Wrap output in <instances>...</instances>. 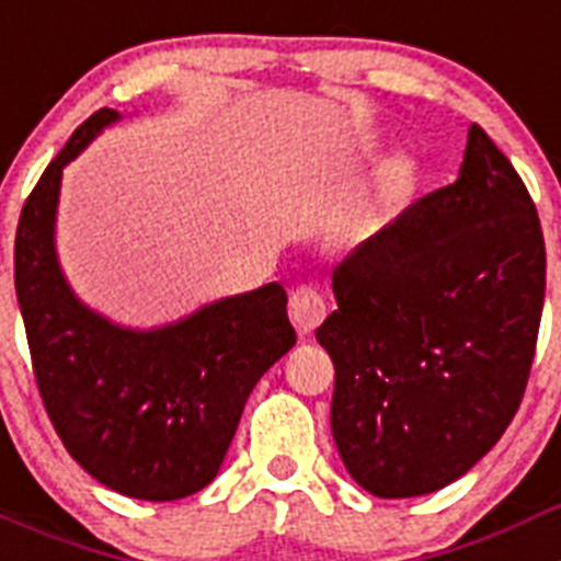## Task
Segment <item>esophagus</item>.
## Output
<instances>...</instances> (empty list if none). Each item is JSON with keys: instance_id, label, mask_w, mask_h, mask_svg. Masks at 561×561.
Returning <instances> with one entry per match:
<instances>
[{"instance_id": "34e87169", "label": "esophagus", "mask_w": 561, "mask_h": 561, "mask_svg": "<svg viewBox=\"0 0 561 561\" xmlns=\"http://www.w3.org/2000/svg\"><path fill=\"white\" fill-rule=\"evenodd\" d=\"M325 314H329V306H325V297L314 289V286H297L289 295V317L297 331L311 334L317 325L323 323Z\"/></svg>"}]
</instances>
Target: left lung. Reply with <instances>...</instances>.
I'll list each match as a JSON object with an SVG mask.
<instances>
[{
    "mask_svg": "<svg viewBox=\"0 0 561 561\" xmlns=\"http://www.w3.org/2000/svg\"><path fill=\"white\" fill-rule=\"evenodd\" d=\"M317 329L334 362L331 433L351 478L385 500L455 483L512 424L545 300L537 207L472 123L453 185L334 270Z\"/></svg>",
    "mask_w": 561,
    "mask_h": 561,
    "instance_id": "1",
    "label": "left lung"
}]
</instances>
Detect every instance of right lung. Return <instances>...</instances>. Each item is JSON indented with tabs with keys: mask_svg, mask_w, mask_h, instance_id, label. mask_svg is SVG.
<instances>
[{
	"mask_svg": "<svg viewBox=\"0 0 561 561\" xmlns=\"http://www.w3.org/2000/svg\"><path fill=\"white\" fill-rule=\"evenodd\" d=\"M121 112L76 128L19 216L13 277L38 393L58 438L98 483L168 503L219 474L257 379L297 342L286 289L221 297L160 329L89 309L56 252L61 173Z\"/></svg>",
	"mask_w": 561,
	"mask_h": 561,
	"instance_id": "add662e5",
	"label": "right lung"
}]
</instances>
